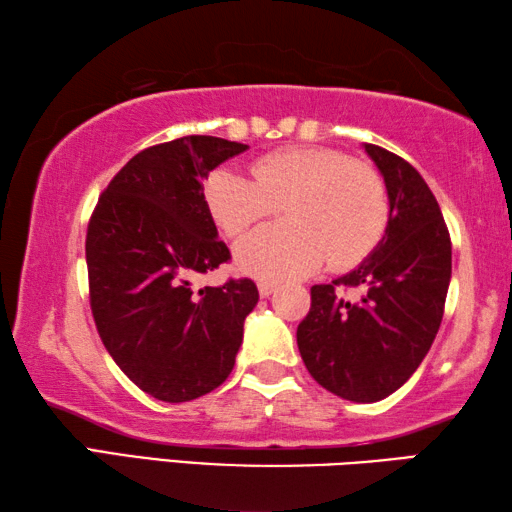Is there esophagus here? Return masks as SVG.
I'll return each mask as SVG.
<instances>
[{"instance_id":"1","label":"esophagus","mask_w":512,"mask_h":512,"mask_svg":"<svg viewBox=\"0 0 512 512\" xmlns=\"http://www.w3.org/2000/svg\"><path fill=\"white\" fill-rule=\"evenodd\" d=\"M275 287H277V284H275V282H271V280H259V282H257L259 296H262V298H268V296H271V293L275 291Z\"/></svg>"}]
</instances>
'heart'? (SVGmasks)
<instances>
[{
	"label": "heart",
	"instance_id": "1",
	"mask_svg": "<svg viewBox=\"0 0 512 512\" xmlns=\"http://www.w3.org/2000/svg\"><path fill=\"white\" fill-rule=\"evenodd\" d=\"M253 180L216 169L205 203L228 237L284 210V223L253 232L237 264L264 277H300L327 262L334 271L361 264L384 239L391 201L375 169L325 146H289L253 162Z\"/></svg>",
	"mask_w": 512,
	"mask_h": 512
}]
</instances>
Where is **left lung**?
<instances>
[{
    "label": "left lung",
    "instance_id": "8db88e82",
    "mask_svg": "<svg viewBox=\"0 0 512 512\" xmlns=\"http://www.w3.org/2000/svg\"><path fill=\"white\" fill-rule=\"evenodd\" d=\"M366 151L391 198L386 237L352 273L311 287L296 334L309 375L352 402L384 400L413 375L438 334L452 277V239L429 185L400 155L377 144Z\"/></svg>",
    "mask_w": 512,
    "mask_h": 512
}]
</instances>
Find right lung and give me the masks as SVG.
Wrapping results in <instances>:
<instances>
[{
  "instance_id": "add662e5",
  "label": "right lung",
  "mask_w": 512,
  "mask_h": 512,
  "mask_svg": "<svg viewBox=\"0 0 512 512\" xmlns=\"http://www.w3.org/2000/svg\"><path fill=\"white\" fill-rule=\"evenodd\" d=\"M246 149L210 135L149 146L117 171L90 216L94 325L121 372L155 400L189 402L221 386L259 300L248 277L192 287L230 262L203 178Z\"/></svg>"
}]
</instances>
